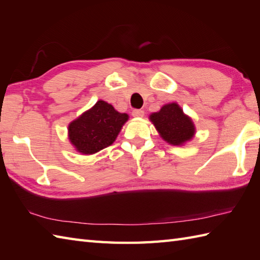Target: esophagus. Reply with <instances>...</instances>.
Wrapping results in <instances>:
<instances>
[{
  "instance_id": "1",
  "label": "esophagus",
  "mask_w": 260,
  "mask_h": 260,
  "mask_svg": "<svg viewBox=\"0 0 260 260\" xmlns=\"http://www.w3.org/2000/svg\"><path fill=\"white\" fill-rule=\"evenodd\" d=\"M132 115H133L134 117H143V116H144V110L134 109L133 112H132Z\"/></svg>"
}]
</instances>
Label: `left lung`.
Instances as JSON below:
<instances>
[{
  "label": "left lung",
  "instance_id": "left-lung-1",
  "mask_svg": "<svg viewBox=\"0 0 260 260\" xmlns=\"http://www.w3.org/2000/svg\"><path fill=\"white\" fill-rule=\"evenodd\" d=\"M159 135L172 145H181L194 135V125L178 104H169L150 116Z\"/></svg>",
  "mask_w": 260,
  "mask_h": 260
}]
</instances>
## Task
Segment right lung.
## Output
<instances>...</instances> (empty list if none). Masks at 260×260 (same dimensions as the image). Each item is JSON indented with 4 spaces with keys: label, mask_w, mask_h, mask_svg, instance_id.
Wrapping results in <instances>:
<instances>
[{
    "label": "right lung",
    "mask_w": 260,
    "mask_h": 260,
    "mask_svg": "<svg viewBox=\"0 0 260 260\" xmlns=\"http://www.w3.org/2000/svg\"><path fill=\"white\" fill-rule=\"evenodd\" d=\"M128 119L126 114L116 112L112 105L98 101L69 125V140L77 151L93 154L113 144L121 126Z\"/></svg>",
    "instance_id": "right-lung-1"
}]
</instances>
